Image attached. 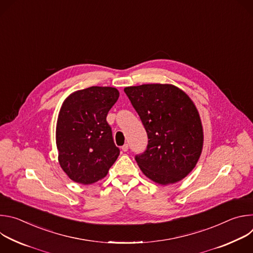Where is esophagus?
Wrapping results in <instances>:
<instances>
[{"label":"esophagus","instance_id":"obj_1","mask_svg":"<svg viewBox=\"0 0 253 253\" xmlns=\"http://www.w3.org/2000/svg\"><path fill=\"white\" fill-rule=\"evenodd\" d=\"M122 151L123 152H127L128 151V149H129V146H128V144H124V145L122 146Z\"/></svg>","mask_w":253,"mask_h":253}]
</instances>
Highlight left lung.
I'll use <instances>...</instances> for the list:
<instances>
[{
  "mask_svg": "<svg viewBox=\"0 0 253 253\" xmlns=\"http://www.w3.org/2000/svg\"><path fill=\"white\" fill-rule=\"evenodd\" d=\"M148 136L145 152L136 161L147 178L174 184L196 166L203 148V127L191 98L172 84L124 88Z\"/></svg>",
  "mask_w": 253,
  "mask_h": 253,
  "instance_id": "obj_1",
  "label": "left lung"
}]
</instances>
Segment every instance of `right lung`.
<instances>
[{
  "label": "right lung",
  "mask_w": 253,
  "mask_h": 253,
  "mask_svg": "<svg viewBox=\"0 0 253 253\" xmlns=\"http://www.w3.org/2000/svg\"><path fill=\"white\" fill-rule=\"evenodd\" d=\"M118 98L116 88L92 86L71 93L62 103L56 125L58 161L72 181L93 184L117 160L120 150L106 117Z\"/></svg>",
  "instance_id": "right-lung-1"
}]
</instances>
